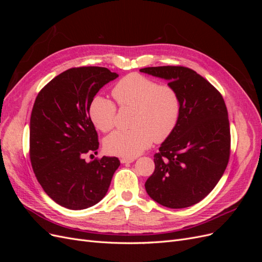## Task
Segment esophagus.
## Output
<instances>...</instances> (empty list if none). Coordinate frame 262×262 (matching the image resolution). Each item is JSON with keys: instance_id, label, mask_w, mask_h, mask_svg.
<instances>
[{"instance_id": "esophagus-1", "label": "esophagus", "mask_w": 262, "mask_h": 262, "mask_svg": "<svg viewBox=\"0 0 262 262\" xmlns=\"http://www.w3.org/2000/svg\"><path fill=\"white\" fill-rule=\"evenodd\" d=\"M120 162H121L122 164H128V163H132V162H134V158H129V157H122L121 160H120Z\"/></svg>"}]
</instances>
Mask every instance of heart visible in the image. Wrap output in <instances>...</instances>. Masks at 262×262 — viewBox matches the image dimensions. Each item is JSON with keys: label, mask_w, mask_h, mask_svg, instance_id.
<instances>
[{"label": "heart", "mask_w": 262, "mask_h": 262, "mask_svg": "<svg viewBox=\"0 0 262 262\" xmlns=\"http://www.w3.org/2000/svg\"><path fill=\"white\" fill-rule=\"evenodd\" d=\"M113 96L120 108H131L133 129L118 130L105 139L109 154L136 157L155 141L162 143L177 128L181 115V98L175 87L158 84L139 73L122 77L113 90ZM94 125L102 132L112 130L116 122L117 108L109 99L96 96L90 105Z\"/></svg>", "instance_id": "b5f03b06"}]
</instances>
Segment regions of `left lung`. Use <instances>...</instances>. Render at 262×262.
<instances>
[{"mask_svg": "<svg viewBox=\"0 0 262 262\" xmlns=\"http://www.w3.org/2000/svg\"><path fill=\"white\" fill-rule=\"evenodd\" d=\"M168 80L181 98L177 128L154 155L145 182L154 201L170 209L200 202L216 186L231 155V129L222 94L192 69L180 66L140 70Z\"/></svg>", "mask_w": 262, "mask_h": 262, "instance_id": "1", "label": "left lung"}]
</instances>
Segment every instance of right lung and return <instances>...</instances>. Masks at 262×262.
Segmentation results:
<instances>
[{"label": "right lung", "mask_w": 262, "mask_h": 262, "mask_svg": "<svg viewBox=\"0 0 262 262\" xmlns=\"http://www.w3.org/2000/svg\"><path fill=\"white\" fill-rule=\"evenodd\" d=\"M117 77L107 68H72L55 76L36 97L29 131L31 167L45 192L67 209L98 203L120 165L117 157L84 160L99 146L90 105L101 87Z\"/></svg>", "instance_id": "obj_1"}]
</instances>
